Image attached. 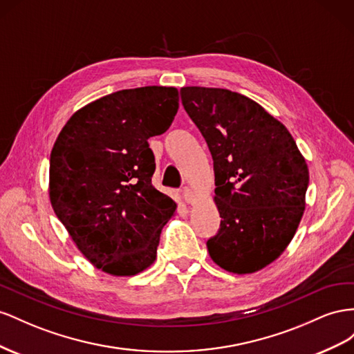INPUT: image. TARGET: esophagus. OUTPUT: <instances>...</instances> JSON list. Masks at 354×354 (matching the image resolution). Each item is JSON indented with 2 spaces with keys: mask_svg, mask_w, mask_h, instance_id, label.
Returning a JSON list of instances; mask_svg holds the SVG:
<instances>
[{
  "mask_svg": "<svg viewBox=\"0 0 354 354\" xmlns=\"http://www.w3.org/2000/svg\"><path fill=\"white\" fill-rule=\"evenodd\" d=\"M180 196H183V198L187 201V203H193L194 201V193L188 187H184L180 189Z\"/></svg>",
  "mask_w": 354,
  "mask_h": 354,
  "instance_id": "obj_1",
  "label": "esophagus"
}]
</instances>
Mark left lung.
<instances>
[{"instance_id": "left-lung-1", "label": "left lung", "mask_w": 354, "mask_h": 354, "mask_svg": "<svg viewBox=\"0 0 354 354\" xmlns=\"http://www.w3.org/2000/svg\"><path fill=\"white\" fill-rule=\"evenodd\" d=\"M180 100L214 158L221 215L209 255L255 272L290 243L306 209L308 167L289 130L255 100L227 88L183 87Z\"/></svg>"}]
</instances>
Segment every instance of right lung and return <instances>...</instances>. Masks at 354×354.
<instances>
[{"label": "right lung", "instance_id": "1", "mask_svg": "<svg viewBox=\"0 0 354 354\" xmlns=\"http://www.w3.org/2000/svg\"><path fill=\"white\" fill-rule=\"evenodd\" d=\"M175 87L106 95L78 109L50 154V201L96 268L133 276L156 261L161 228L176 203L151 178V136L165 133L179 108Z\"/></svg>", "mask_w": 354, "mask_h": 354}]
</instances>
